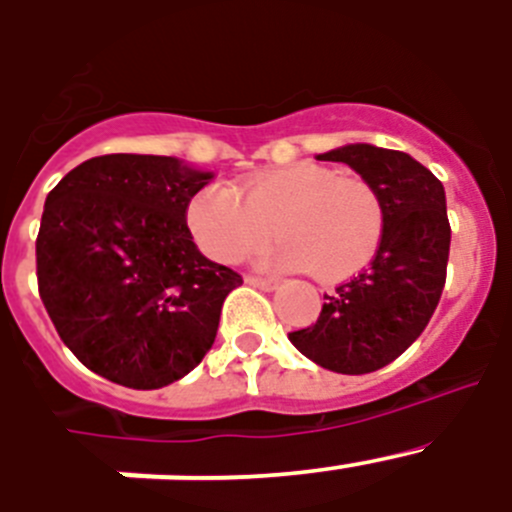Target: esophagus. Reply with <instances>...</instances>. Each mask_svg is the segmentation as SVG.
<instances>
[{"instance_id": "esophagus-1", "label": "esophagus", "mask_w": 512, "mask_h": 512, "mask_svg": "<svg viewBox=\"0 0 512 512\" xmlns=\"http://www.w3.org/2000/svg\"><path fill=\"white\" fill-rule=\"evenodd\" d=\"M246 284L256 289H264V292H271V289H277V279H264V277H246Z\"/></svg>"}]
</instances>
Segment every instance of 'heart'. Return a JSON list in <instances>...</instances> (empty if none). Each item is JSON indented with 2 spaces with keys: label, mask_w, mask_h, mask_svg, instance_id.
<instances>
[{
  "label": "heart",
  "mask_w": 512,
  "mask_h": 512,
  "mask_svg": "<svg viewBox=\"0 0 512 512\" xmlns=\"http://www.w3.org/2000/svg\"><path fill=\"white\" fill-rule=\"evenodd\" d=\"M187 225L210 259L235 264L282 238L266 266L307 271L325 282L354 277L374 259L384 233L379 194L320 164L266 171L243 187L207 184L187 205Z\"/></svg>",
  "instance_id": "b5f03b06"
}]
</instances>
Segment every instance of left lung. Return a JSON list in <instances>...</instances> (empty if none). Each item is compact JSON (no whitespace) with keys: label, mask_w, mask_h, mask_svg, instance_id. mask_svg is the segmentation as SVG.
Instances as JSON below:
<instances>
[{"label":"left lung","mask_w":512,"mask_h":512,"mask_svg":"<svg viewBox=\"0 0 512 512\" xmlns=\"http://www.w3.org/2000/svg\"><path fill=\"white\" fill-rule=\"evenodd\" d=\"M318 161L351 166L379 194L384 233L372 266L325 295L315 325L289 341L330 372H377L423 333L441 300L451 246L446 192L413 156L372 143H348Z\"/></svg>","instance_id":"1"}]
</instances>
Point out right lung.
Instances as JSON below:
<instances>
[{
  "mask_svg": "<svg viewBox=\"0 0 512 512\" xmlns=\"http://www.w3.org/2000/svg\"><path fill=\"white\" fill-rule=\"evenodd\" d=\"M212 171L174 156L89 158L45 197L40 300L81 364L133 390L187 377L243 279L197 248L187 205Z\"/></svg>",
  "mask_w": 512,
  "mask_h": 512,
  "instance_id": "obj_1",
  "label": "right lung"
}]
</instances>
